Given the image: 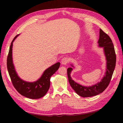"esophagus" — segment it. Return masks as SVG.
Listing matches in <instances>:
<instances>
[{
  "label": "esophagus",
  "mask_w": 123,
  "mask_h": 123,
  "mask_svg": "<svg viewBox=\"0 0 123 123\" xmlns=\"http://www.w3.org/2000/svg\"><path fill=\"white\" fill-rule=\"evenodd\" d=\"M69 62V59L67 57H64L61 60V63L63 65H67Z\"/></svg>",
  "instance_id": "1"
}]
</instances>
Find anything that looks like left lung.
I'll return each mask as SVG.
<instances>
[{"label":"left lung","instance_id":"left-lung-1","mask_svg":"<svg viewBox=\"0 0 123 123\" xmlns=\"http://www.w3.org/2000/svg\"><path fill=\"white\" fill-rule=\"evenodd\" d=\"M98 46L103 48L106 61L105 72L100 81L90 86H82L74 81L71 77V72L75 68L74 64H70L72 67L67 69L68 77L70 86L78 95L82 97H90L103 92L108 87L115 68L116 57L113 43L109 36L101 29L99 30Z\"/></svg>","mask_w":123,"mask_h":123}]
</instances>
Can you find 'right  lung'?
Masks as SVG:
<instances>
[{
	"label": "right lung",
	"mask_w": 123,
	"mask_h": 123,
	"mask_svg": "<svg viewBox=\"0 0 123 123\" xmlns=\"http://www.w3.org/2000/svg\"><path fill=\"white\" fill-rule=\"evenodd\" d=\"M19 35L15 36L10 44L7 60L8 71L13 86L20 95L30 99L41 98L45 96L48 91L50 86V78L59 69L60 63L57 62L47 68L40 78L35 81H26L21 79L18 76L12 60L13 42Z\"/></svg>",
	"instance_id": "1"
}]
</instances>
